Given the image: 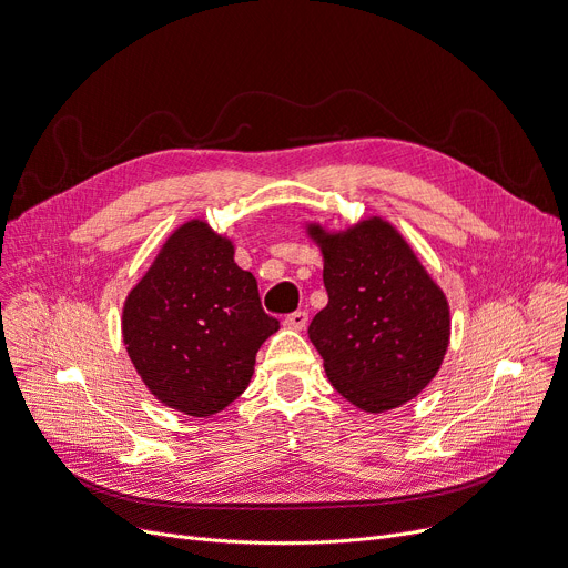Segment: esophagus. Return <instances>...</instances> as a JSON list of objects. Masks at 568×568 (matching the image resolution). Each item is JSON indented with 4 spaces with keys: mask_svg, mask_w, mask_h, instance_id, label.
I'll list each match as a JSON object with an SVG mask.
<instances>
[{
    "mask_svg": "<svg viewBox=\"0 0 568 568\" xmlns=\"http://www.w3.org/2000/svg\"><path fill=\"white\" fill-rule=\"evenodd\" d=\"M284 326H286V328H293V331H303V328L307 326V312L298 310V312L288 314L286 320H284Z\"/></svg>",
    "mask_w": 568,
    "mask_h": 568,
    "instance_id": "34e87169",
    "label": "esophagus"
}]
</instances>
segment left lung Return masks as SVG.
Returning <instances> with one entry per match:
<instances>
[{
	"label": "left lung",
	"mask_w": 568,
	"mask_h": 568,
	"mask_svg": "<svg viewBox=\"0 0 568 568\" xmlns=\"http://www.w3.org/2000/svg\"><path fill=\"white\" fill-rule=\"evenodd\" d=\"M307 235L322 246L328 293L307 333L335 392L366 413L413 400L449 345L445 293L379 216L339 233L310 223Z\"/></svg>",
	"instance_id": "obj_1"
}]
</instances>
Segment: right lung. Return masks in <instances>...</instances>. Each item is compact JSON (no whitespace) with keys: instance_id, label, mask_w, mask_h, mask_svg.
<instances>
[{"instance_id":"add662e5","label":"right lung","mask_w":568,"mask_h":568,"mask_svg":"<svg viewBox=\"0 0 568 568\" xmlns=\"http://www.w3.org/2000/svg\"><path fill=\"white\" fill-rule=\"evenodd\" d=\"M235 246L193 219L176 229L123 305V343L149 392L168 407L210 417L254 375L256 352L280 322L261 307Z\"/></svg>"}]
</instances>
